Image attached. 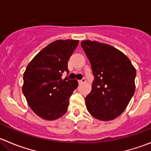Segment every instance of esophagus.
I'll use <instances>...</instances> for the list:
<instances>
[{"instance_id":"1","label":"esophagus","mask_w":151,"mask_h":151,"mask_svg":"<svg viewBox=\"0 0 151 151\" xmlns=\"http://www.w3.org/2000/svg\"><path fill=\"white\" fill-rule=\"evenodd\" d=\"M85 81H86V80H85V78H83V79H82V80H78V83H79V84H82V83H85Z\"/></svg>"}]
</instances>
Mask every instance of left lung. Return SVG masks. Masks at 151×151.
I'll return each mask as SVG.
<instances>
[{"label": "left lung", "mask_w": 151, "mask_h": 151, "mask_svg": "<svg viewBox=\"0 0 151 151\" xmlns=\"http://www.w3.org/2000/svg\"><path fill=\"white\" fill-rule=\"evenodd\" d=\"M81 46L95 77L92 90L85 97L87 109L100 121L115 119L134 93L136 69L126 55L110 45L85 40Z\"/></svg>", "instance_id": "left-lung-1"}]
</instances>
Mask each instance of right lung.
I'll return each mask as SVG.
<instances>
[{
    "label": "right lung",
    "mask_w": 151,
    "mask_h": 151,
    "mask_svg": "<svg viewBox=\"0 0 151 151\" xmlns=\"http://www.w3.org/2000/svg\"><path fill=\"white\" fill-rule=\"evenodd\" d=\"M78 44V40L73 39L55 41L26 67L22 93L30 109L42 119L53 121L67 112L68 100L78 82L61 77L64 71L69 72L68 61Z\"/></svg>",
    "instance_id": "obj_1"
}]
</instances>
